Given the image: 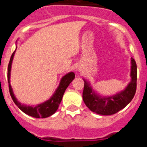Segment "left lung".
<instances>
[{"label": "left lung", "instance_id": "8db88e82", "mask_svg": "<svg viewBox=\"0 0 147 147\" xmlns=\"http://www.w3.org/2000/svg\"><path fill=\"white\" fill-rule=\"evenodd\" d=\"M131 80L124 90L111 96H102L97 93L88 80L85 82L83 90V101L92 112L102 115L115 114L122 110L132 101L136 91L137 65L133 58H131Z\"/></svg>", "mask_w": 147, "mask_h": 147}]
</instances>
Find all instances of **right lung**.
Segmentation results:
<instances>
[{
    "label": "right lung",
    "instance_id": "obj_1",
    "mask_svg": "<svg viewBox=\"0 0 147 147\" xmlns=\"http://www.w3.org/2000/svg\"><path fill=\"white\" fill-rule=\"evenodd\" d=\"M17 49V46H16ZM16 49L11 54V57L10 58L9 63L8 65V82H9V93L11 95V97L12 98L13 102H15V105L18 107V108L22 110L24 113L26 115H30L32 117L40 119V118H47L55 113V112L57 110L59 105L60 104L61 101L62 99V96L64 95L65 90L68 87V85L71 84V82L74 80L75 74L74 72H69L66 74L65 75L61 78L60 82H59V86L56 89L54 94L50 97V98L46 100L45 102H42L41 104H38L36 106H30V105H24L22 104L17 99L16 96L14 94L12 88L10 84V76H11V64L14 59Z\"/></svg>",
    "mask_w": 147,
    "mask_h": 147
}]
</instances>
